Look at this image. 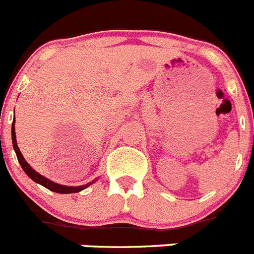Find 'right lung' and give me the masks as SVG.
<instances>
[{
    "instance_id": "add662e5",
    "label": "right lung",
    "mask_w": 254,
    "mask_h": 254,
    "mask_svg": "<svg viewBox=\"0 0 254 254\" xmlns=\"http://www.w3.org/2000/svg\"><path fill=\"white\" fill-rule=\"evenodd\" d=\"M12 143H13V149H14V152H16V154H17V159H18L19 164H21L22 169L24 170V173H26V174L28 175V177L31 178L32 180H33V182H36V183H38V184L43 185L44 188L49 189L50 191L59 192V194H71V192L81 191V190L86 189L87 187H90V185L94 184V183H95V182H91V183H89V184H86V185H81V187H65V185L57 184V183H54V182H52V180L47 179V178L43 177V175L39 174V173H37L36 170L32 169V167L28 164V163L26 162V159H24L23 155H22L21 150H19L18 145H17L16 132H14V121H13V124H12Z\"/></svg>"
}]
</instances>
